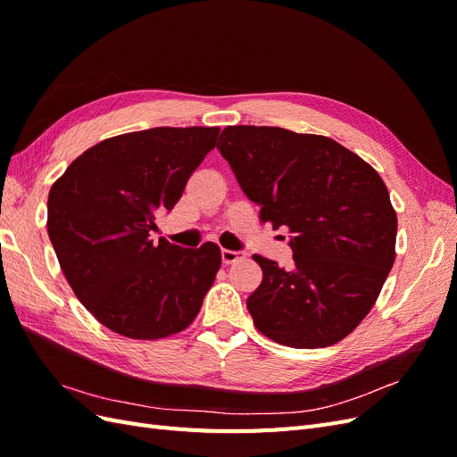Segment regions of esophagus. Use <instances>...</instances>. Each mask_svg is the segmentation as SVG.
<instances>
[{
	"mask_svg": "<svg viewBox=\"0 0 457 457\" xmlns=\"http://www.w3.org/2000/svg\"><path fill=\"white\" fill-rule=\"evenodd\" d=\"M240 259H244L242 252H230V250L220 252V261H223L225 265H232V262H237Z\"/></svg>",
	"mask_w": 457,
	"mask_h": 457,
	"instance_id": "34e87169",
	"label": "esophagus"
}]
</instances>
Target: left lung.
Instances as JSON below:
<instances>
[{"label": "left lung", "mask_w": 457, "mask_h": 457, "mask_svg": "<svg viewBox=\"0 0 457 457\" xmlns=\"http://www.w3.org/2000/svg\"><path fill=\"white\" fill-rule=\"evenodd\" d=\"M219 152L261 223L292 232L294 267L253 255L255 328L294 349L329 347L361 324L395 262L396 212L368 162L324 135L228 126Z\"/></svg>", "instance_id": "1"}]
</instances>
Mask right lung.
Returning a JSON list of instances; mask_svg holds the SVG:
<instances>
[{"instance_id":"right-lung-1","label":"right lung","mask_w":457,"mask_h":457,"mask_svg":"<svg viewBox=\"0 0 457 457\" xmlns=\"http://www.w3.org/2000/svg\"><path fill=\"white\" fill-rule=\"evenodd\" d=\"M219 128H154L87 148L53 183L47 232L72 292L96 320L131 339H163L198 316L220 267L213 242L181 250L150 240Z\"/></svg>"}]
</instances>
